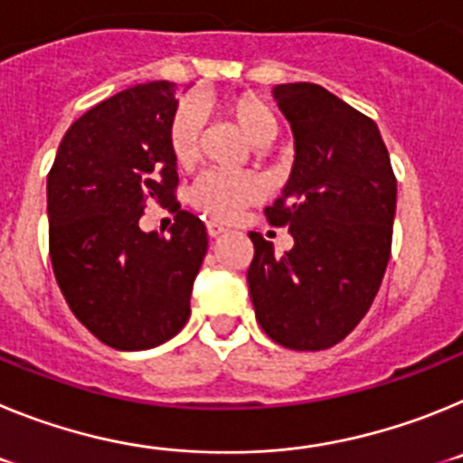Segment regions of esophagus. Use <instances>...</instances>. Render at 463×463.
Masks as SVG:
<instances>
[{"mask_svg": "<svg viewBox=\"0 0 463 463\" xmlns=\"http://www.w3.org/2000/svg\"><path fill=\"white\" fill-rule=\"evenodd\" d=\"M206 232H208V236H211V239H218V236H222L224 232H227V229H224L222 224H218V222H206Z\"/></svg>", "mask_w": 463, "mask_h": 463, "instance_id": "34e87169", "label": "esophagus"}]
</instances>
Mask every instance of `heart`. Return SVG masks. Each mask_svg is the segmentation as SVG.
Wrapping results in <instances>:
<instances>
[{"instance_id":"b5f03b06","label":"heart","mask_w":463,"mask_h":463,"mask_svg":"<svg viewBox=\"0 0 463 463\" xmlns=\"http://www.w3.org/2000/svg\"><path fill=\"white\" fill-rule=\"evenodd\" d=\"M229 116L234 118L241 132L255 146H264L276 134V120L271 110L260 99L243 94L227 104ZM203 116L199 106L183 104L175 110L169 125V150L178 165H192L196 157ZM264 183L255 174H232V171H206L192 187V203L213 220H236L250 203L260 202Z\"/></svg>"}]
</instances>
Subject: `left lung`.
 <instances>
[{
  "label": "left lung",
  "instance_id": "obj_1",
  "mask_svg": "<svg viewBox=\"0 0 463 463\" xmlns=\"http://www.w3.org/2000/svg\"><path fill=\"white\" fill-rule=\"evenodd\" d=\"M294 134V165L269 222L294 245L276 255L250 232L248 288L257 322L289 350H325L373 304L392 250L396 178L371 118L315 83L271 90Z\"/></svg>",
  "mask_w": 463,
  "mask_h": 463
}]
</instances>
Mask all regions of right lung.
Listing matches in <instances>:
<instances>
[{"instance_id":"obj_1","label":"right lung","mask_w":463,"mask_h":463,"mask_svg":"<svg viewBox=\"0 0 463 463\" xmlns=\"http://www.w3.org/2000/svg\"><path fill=\"white\" fill-rule=\"evenodd\" d=\"M175 83L113 94L73 122L48 174L51 261L71 313L116 350H150L190 317L208 250L203 222L175 213L169 234L143 232V203L174 202L169 125Z\"/></svg>"}]
</instances>
